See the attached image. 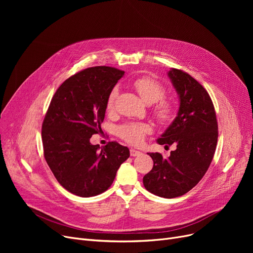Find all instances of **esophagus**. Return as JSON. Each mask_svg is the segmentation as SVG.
I'll list each match as a JSON object with an SVG mask.
<instances>
[{
	"instance_id": "esophagus-1",
	"label": "esophagus",
	"mask_w": 253,
	"mask_h": 253,
	"mask_svg": "<svg viewBox=\"0 0 253 253\" xmlns=\"http://www.w3.org/2000/svg\"><path fill=\"white\" fill-rule=\"evenodd\" d=\"M140 155H141V152H139L137 150H134V149L130 150V156L131 157H137V156H140Z\"/></svg>"
}]
</instances>
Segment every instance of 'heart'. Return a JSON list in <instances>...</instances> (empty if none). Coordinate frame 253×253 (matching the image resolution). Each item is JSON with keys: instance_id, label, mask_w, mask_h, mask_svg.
I'll return each mask as SVG.
<instances>
[{"instance_id": "heart-1", "label": "heart", "mask_w": 253, "mask_h": 253, "mask_svg": "<svg viewBox=\"0 0 253 253\" xmlns=\"http://www.w3.org/2000/svg\"><path fill=\"white\" fill-rule=\"evenodd\" d=\"M133 87L137 91L139 96L147 103H155L164 96V88L163 86L158 83L157 81L150 78H138L133 82ZM119 90L115 87L106 100V110L109 112L113 111L115 101L118 97ZM154 114L156 118L160 122H167L173 116V106L171 102L165 99H162L157 103L154 109ZM152 130L151 126L147 123H138V122H127L122 125L118 126L117 133L126 142L138 145L140 144L144 136L150 133Z\"/></svg>"}]
</instances>
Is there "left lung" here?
Instances as JSON below:
<instances>
[{"mask_svg":"<svg viewBox=\"0 0 253 253\" xmlns=\"http://www.w3.org/2000/svg\"><path fill=\"white\" fill-rule=\"evenodd\" d=\"M168 77L178 95L179 109L157 142L167 148L174 143L176 150L166 159L149 153L154 166L143 176V185L154 195L171 199L188 193L205 175L216 149L218 127L205 88L177 69H171Z\"/></svg>","mask_w":253,"mask_h":253,"instance_id":"left-lung-1","label":"left lung"}]
</instances>
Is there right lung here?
I'll list each match as a JSON object with an SVG mask.
<instances>
[{"instance_id": "1", "label": "right lung", "mask_w": 253, "mask_h": 253, "mask_svg": "<svg viewBox=\"0 0 253 253\" xmlns=\"http://www.w3.org/2000/svg\"><path fill=\"white\" fill-rule=\"evenodd\" d=\"M125 72L94 66L66 79L53 95L42 125L45 160L57 181L80 197L108 190L130 156L117 141L103 148L90 138L101 130L106 100Z\"/></svg>"}]
</instances>
